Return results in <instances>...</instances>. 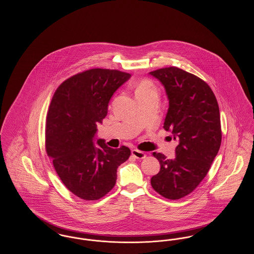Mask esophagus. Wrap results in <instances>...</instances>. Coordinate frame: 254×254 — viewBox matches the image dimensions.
<instances>
[{
    "label": "esophagus",
    "instance_id": "34e87169",
    "mask_svg": "<svg viewBox=\"0 0 254 254\" xmlns=\"http://www.w3.org/2000/svg\"><path fill=\"white\" fill-rule=\"evenodd\" d=\"M131 154L133 155V157L136 158V159H145V153L141 151V150H138V149H132L131 150Z\"/></svg>",
    "mask_w": 254,
    "mask_h": 254
}]
</instances>
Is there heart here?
I'll list each match as a JSON object with an SVG mask.
<instances>
[{
	"label": "heart",
	"instance_id": "obj_1",
	"mask_svg": "<svg viewBox=\"0 0 254 254\" xmlns=\"http://www.w3.org/2000/svg\"><path fill=\"white\" fill-rule=\"evenodd\" d=\"M154 89V86L152 85V83L148 80H143L136 89V92H139V91H148V90H153Z\"/></svg>",
	"mask_w": 254,
	"mask_h": 254
}]
</instances>
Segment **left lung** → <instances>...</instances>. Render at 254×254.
<instances>
[{"label": "left lung", "instance_id": "1", "mask_svg": "<svg viewBox=\"0 0 254 254\" xmlns=\"http://www.w3.org/2000/svg\"><path fill=\"white\" fill-rule=\"evenodd\" d=\"M149 74L166 89L169 106L164 128L179 143L174 159L153 152L161 169L150 183L163 197L177 200L193 191L217 155L222 140L217 100L202 79L176 66Z\"/></svg>", "mask_w": 254, "mask_h": 254}]
</instances>
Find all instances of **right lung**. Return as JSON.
<instances>
[{
  "label": "right lung",
  "instance_id": "obj_1",
  "mask_svg": "<svg viewBox=\"0 0 254 254\" xmlns=\"http://www.w3.org/2000/svg\"><path fill=\"white\" fill-rule=\"evenodd\" d=\"M130 77L113 69L85 70L65 80L52 97L46 125L47 153L66 189L85 201L109 193L116 184L118 167L130 156L128 147L114 149L95 138L111 97Z\"/></svg>",
  "mask_w": 254,
  "mask_h": 254
}]
</instances>
